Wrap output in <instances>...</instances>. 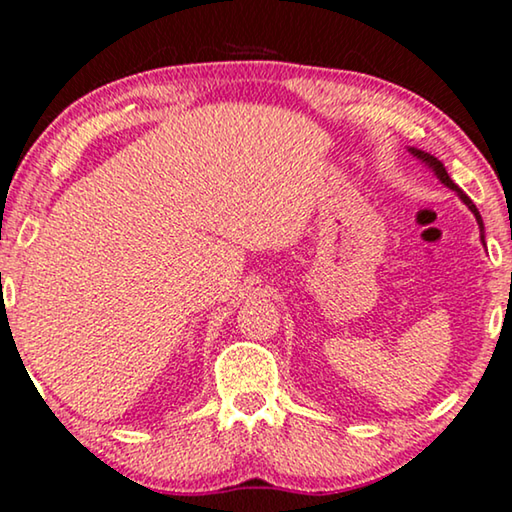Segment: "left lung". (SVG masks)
<instances>
[{
	"mask_svg": "<svg viewBox=\"0 0 512 512\" xmlns=\"http://www.w3.org/2000/svg\"><path fill=\"white\" fill-rule=\"evenodd\" d=\"M409 152L413 154V157H416L418 161H422V164H425L429 170H432V173L436 175V177H439V180H441V184H446V187L448 189H453L455 191V194L459 196V198H462V203L466 205V207H469V210L473 212V217H476V221H478V228H480V242H483L485 244V226H483V217H480V212H478V207L476 205H473V201H471V198L469 196H466L464 194V191L462 189H459L457 187V184L453 182V180H450V175H448V170H446V166H443L441 164V161L439 159H436V157H432V154H429V152H422V150H418V147H409Z\"/></svg>",
	"mask_w": 512,
	"mask_h": 512,
	"instance_id": "1",
	"label": "left lung"
}]
</instances>
